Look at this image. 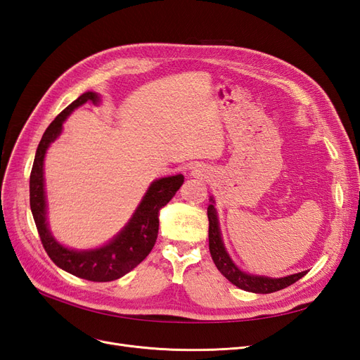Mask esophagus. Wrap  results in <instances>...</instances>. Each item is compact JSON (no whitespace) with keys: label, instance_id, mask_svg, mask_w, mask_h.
<instances>
[{"label":"esophagus","instance_id":"34e87169","mask_svg":"<svg viewBox=\"0 0 360 360\" xmlns=\"http://www.w3.org/2000/svg\"><path fill=\"white\" fill-rule=\"evenodd\" d=\"M192 176H193V177H200V176H202V169H201V168H198V167L192 168Z\"/></svg>","mask_w":360,"mask_h":360}]
</instances>
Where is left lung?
Segmentation results:
<instances>
[{
  "label": "left lung",
  "instance_id": "left-lung-1",
  "mask_svg": "<svg viewBox=\"0 0 360 360\" xmlns=\"http://www.w3.org/2000/svg\"><path fill=\"white\" fill-rule=\"evenodd\" d=\"M209 207H207V216H209V249L213 263L216 264L217 270L234 284L236 287L242 288L245 291L258 292V294H267L279 291L282 288H287L288 285L294 284V282L303 278L308 274L307 270L299 271V274L288 275L284 278H270V276H261V275H252L246 274V271L240 270L233 261V258L228 254V250L222 240V233L219 226V217H217V212L214 209V200L210 197Z\"/></svg>",
  "mask_w": 360,
  "mask_h": 360
}]
</instances>
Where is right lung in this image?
Instances as JSON below:
<instances>
[{
  "mask_svg": "<svg viewBox=\"0 0 360 360\" xmlns=\"http://www.w3.org/2000/svg\"><path fill=\"white\" fill-rule=\"evenodd\" d=\"M86 102L99 105L101 96L94 91L81 94L57 115L43 134L30 176V207L41 245L53 263L78 278L94 282H110L129 274L153 249L159 231V212L180 189L184 177L177 174V176L151 181L132 217L123 230L108 243L94 249H72L61 245L49 230L43 165L51 143L63 132V123L76 108Z\"/></svg>",
  "mask_w": 360,
  "mask_h": 360,
  "instance_id": "obj_1",
  "label": "right lung"
}]
</instances>
